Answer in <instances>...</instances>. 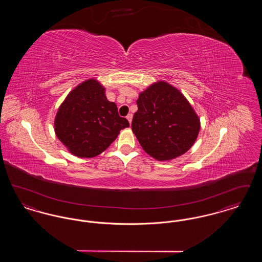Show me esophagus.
I'll use <instances>...</instances> for the list:
<instances>
[{"mask_svg": "<svg viewBox=\"0 0 262 262\" xmlns=\"http://www.w3.org/2000/svg\"><path fill=\"white\" fill-rule=\"evenodd\" d=\"M126 120L128 121V123H129V124H132V120H133V115H132V114H128V115L126 116Z\"/></svg>", "mask_w": 262, "mask_h": 262, "instance_id": "esophagus-1", "label": "esophagus"}]
</instances>
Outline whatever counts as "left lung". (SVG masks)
I'll use <instances>...</instances> for the list:
<instances>
[{
    "label": "left lung",
    "instance_id": "8db88e82",
    "mask_svg": "<svg viewBox=\"0 0 262 262\" xmlns=\"http://www.w3.org/2000/svg\"><path fill=\"white\" fill-rule=\"evenodd\" d=\"M132 129L143 150L158 161H169L195 142L200 129L198 114L184 94L159 80L139 93Z\"/></svg>",
    "mask_w": 262,
    "mask_h": 262
}]
</instances>
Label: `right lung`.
Wrapping results in <instances>:
<instances>
[{
	"label": "right lung",
	"instance_id": "add662e5",
	"mask_svg": "<svg viewBox=\"0 0 262 262\" xmlns=\"http://www.w3.org/2000/svg\"><path fill=\"white\" fill-rule=\"evenodd\" d=\"M106 88L95 78L75 86L62 101L54 121L55 134L70 153L92 158L107 149L121 129L128 127L107 99Z\"/></svg>",
	"mask_w": 262,
	"mask_h": 262
}]
</instances>
